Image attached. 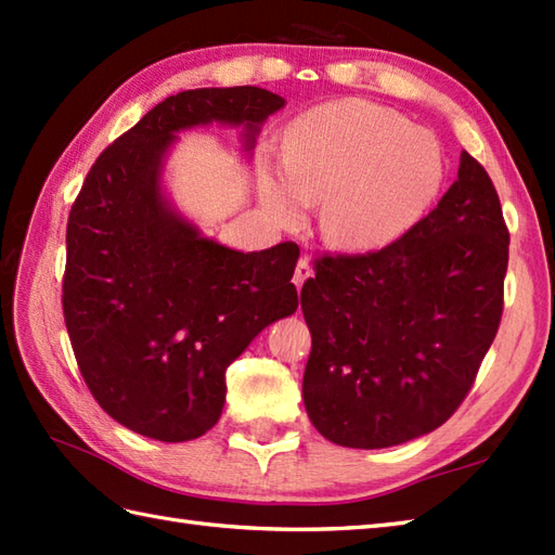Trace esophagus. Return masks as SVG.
<instances>
[{
    "label": "esophagus",
    "mask_w": 555,
    "mask_h": 555,
    "mask_svg": "<svg viewBox=\"0 0 555 555\" xmlns=\"http://www.w3.org/2000/svg\"><path fill=\"white\" fill-rule=\"evenodd\" d=\"M312 276V267L308 259H300L298 267H296V274H293V284H296V288H302L305 281H308Z\"/></svg>",
    "instance_id": "1"
}]
</instances>
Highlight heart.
<instances>
[{"label": "heart", "instance_id": "b5f03b06", "mask_svg": "<svg viewBox=\"0 0 555 555\" xmlns=\"http://www.w3.org/2000/svg\"><path fill=\"white\" fill-rule=\"evenodd\" d=\"M446 176L443 150L403 114L367 100H338L302 114L286 159H262L257 191L279 223L296 227L326 203L322 231L344 250L396 243L427 215Z\"/></svg>", "mask_w": 555, "mask_h": 555}]
</instances>
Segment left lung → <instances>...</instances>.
<instances>
[{
    "instance_id": "left-lung-1",
    "label": "left lung",
    "mask_w": 555,
    "mask_h": 555,
    "mask_svg": "<svg viewBox=\"0 0 555 555\" xmlns=\"http://www.w3.org/2000/svg\"><path fill=\"white\" fill-rule=\"evenodd\" d=\"M508 243L496 188L463 150L457 181L403 238L317 259L302 400L324 439L372 451L453 415L499 332Z\"/></svg>"
}]
</instances>
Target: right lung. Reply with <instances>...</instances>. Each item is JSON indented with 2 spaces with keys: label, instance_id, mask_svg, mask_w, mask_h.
<instances>
[{
  "label": "right lung",
  "instance_id": "obj_1",
  "mask_svg": "<svg viewBox=\"0 0 555 555\" xmlns=\"http://www.w3.org/2000/svg\"><path fill=\"white\" fill-rule=\"evenodd\" d=\"M286 100L264 88L183 90L102 152L68 215L64 320L100 408L147 439L181 443L221 417L227 367L298 310L296 243L241 253L164 191L179 133L241 128L247 155Z\"/></svg>",
  "mask_w": 555,
  "mask_h": 555
}]
</instances>
